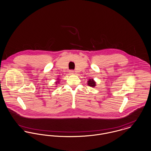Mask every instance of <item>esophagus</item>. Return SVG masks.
<instances>
[{
  "label": "esophagus",
  "mask_w": 151,
  "mask_h": 151,
  "mask_svg": "<svg viewBox=\"0 0 151 151\" xmlns=\"http://www.w3.org/2000/svg\"><path fill=\"white\" fill-rule=\"evenodd\" d=\"M69 72L70 74H73L74 73V70H69Z\"/></svg>",
  "instance_id": "1"
}]
</instances>
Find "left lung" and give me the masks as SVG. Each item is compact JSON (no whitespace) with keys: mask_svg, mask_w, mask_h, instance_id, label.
Instances as JSON below:
<instances>
[{"mask_svg":"<svg viewBox=\"0 0 151 151\" xmlns=\"http://www.w3.org/2000/svg\"><path fill=\"white\" fill-rule=\"evenodd\" d=\"M87 82H88V85L90 86H91V87H95V86H96V82L93 80V79H90Z\"/></svg>","mask_w":151,"mask_h":151,"instance_id":"left-lung-1","label":"left lung"}]
</instances>
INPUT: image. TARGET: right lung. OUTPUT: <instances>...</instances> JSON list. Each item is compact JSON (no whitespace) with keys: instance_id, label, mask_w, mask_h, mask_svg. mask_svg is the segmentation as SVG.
Here are the masks:
<instances>
[{"instance_id":"obj_1","label":"right lung","mask_w":151,"mask_h":151,"mask_svg":"<svg viewBox=\"0 0 151 151\" xmlns=\"http://www.w3.org/2000/svg\"><path fill=\"white\" fill-rule=\"evenodd\" d=\"M56 84H57V82H56Z\"/></svg>"}]
</instances>
